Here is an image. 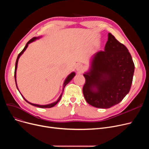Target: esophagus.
I'll return each mask as SVG.
<instances>
[{
  "label": "esophagus",
  "instance_id": "34e87169",
  "mask_svg": "<svg viewBox=\"0 0 149 149\" xmlns=\"http://www.w3.org/2000/svg\"><path fill=\"white\" fill-rule=\"evenodd\" d=\"M76 69L78 70V71L81 72V71H83V70L84 69V66L81 64H79V65H77Z\"/></svg>",
  "mask_w": 149,
  "mask_h": 149
}]
</instances>
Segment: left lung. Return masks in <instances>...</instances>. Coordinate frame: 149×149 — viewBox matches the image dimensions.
Returning a JSON list of instances; mask_svg holds the SVG:
<instances>
[{
    "label": "left lung",
    "instance_id": "left-lung-1",
    "mask_svg": "<svg viewBox=\"0 0 149 149\" xmlns=\"http://www.w3.org/2000/svg\"><path fill=\"white\" fill-rule=\"evenodd\" d=\"M134 70L127 48L109 33L104 51L93 55L89 72L83 75V92L87 103L103 109L120 103L130 91Z\"/></svg>",
    "mask_w": 149,
    "mask_h": 149
}]
</instances>
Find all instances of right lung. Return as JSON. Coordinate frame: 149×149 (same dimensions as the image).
<instances>
[{
  "mask_svg": "<svg viewBox=\"0 0 149 149\" xmlns=\"http://www.w3.org/2000/svg\"><path fill=\"white\" fill-rule=\"evenodd\" d=\"M37 38H38V37H33V38H32L30 40H29L28 42V43H26V45H25V48H23V49L19 53V54L18 55V56H17V60H16V61H15V70H14V78H15V84H16V86H17V83H16V70H17V63H18V60H19V57H20V56L23 53V52H24L25 50H26V49L27 48V47H28V44H29L30 43H31V42H34V40H36V39H37ZM75 72H72L71 74H69L68 76V77L66 78V80H65V82H64V84H63V92H62V93L61 94V95L60 96V97H59V98H58V100L56 101V102H54V103H51V104H47V105H38V104H33V103H29V102H28V101H27V100H25V98L23 97L22 95V97L23 98V99H24L27 103H28L29 104H31V105H33V106H36V107H40V108H50V107H53V106H54L55 105H56L58 101H60V100L61 99V96H62V94H63V91H64V89H65V87L66 86V85L67 84H68L69 83V82L73 78H74V77L75 76ZM17 89H18V88H17ZM19 90V89H18Z\"/></svg>",
  "mask_w": 149,
  "mask_h": 149,
  "instance_id": "obj_1",
  "label": "right lung"
}]
</instances>
